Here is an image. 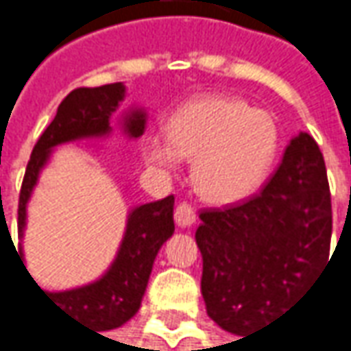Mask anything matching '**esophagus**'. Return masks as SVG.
<instances>
[{"mask_svg": "<svg viewBox=\"0 0 351 351\" xmlns=\"http://www.w3.org/2000/svg\"><path fill=\"white\" fill-rule=\"evenodd\" d=\"M175 221L180 227H190V225L196 223V212H194V208L190 204H186V202H180L175 210Z\"/></svg>", "mask_w": 351, "mask_h": 351, "instance_id": "1", "label": "esophagus"}]
</instances>
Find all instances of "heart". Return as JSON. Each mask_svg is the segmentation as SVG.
Returning <instances> with one entry per match:
<instances>
[{
  "label": "heart",
  "instance_id": "b5f03b06",
  "mask_svg": "<svg viewBox=\"0 0 351 351\" xmlns=\"http://www.w3.org/2000/svg\"><path fill=\"white\" fill-rule=\"evenodd\" d=\"M280 138L274 118L245 101L204 95L178 106L167 120V138L145 139V161L171 175L182 157H194L192 184L202 198L229 206L252 196L272 167Z\"/></svg>",
  "mask_w": 351,
  "mask_h": 351
}]
</instances>
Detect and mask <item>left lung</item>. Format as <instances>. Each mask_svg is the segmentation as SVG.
Instances as JSON below:
<instances>
[{"label":"left lung","mask_w":351,"mask_h":351,"mask_svg":"<svg viewBox=\"0 0 351 351\" xmlns=\"http://www.w3.org/2000/svg\"><path fill=\"white\" fill-rule=\"evenodd\" d=\"M199 219L196 243L210 319L237 336L278 319L330 254V188L317 141L301 132L260 194L204 210Z\"/></svg>","instance_id":"8db88e82"}]
</instances>
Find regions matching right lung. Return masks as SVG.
<instances>
[{"instance_id": "add662e5", "label": "right lung", "mask_w": 351, "mask_h": 351, "mask_svg": "<svg viewBox=\"0 0 351 351\" xmlns=\"http://www.w3.org/2000/svg\"><path fill=\"white\" fill-rule=\"evenodd\" d=\"M124 97H126L124 83H110L93 89L81 87L69 93L58 106L54 120L36 141L31 153V161L25 171L23 186L19 194L17 227L21 239L25 235V227H27V204L38 182V176L52 157V152L58 145L71 141L110 136L112 132L110 120L120 103L124 101ZM145 116L147 114L143 108L134 106L118 118V124L128 138L138 139L145 130ZM173 208H175V198L167 196L159 202L141 204L128 213L126 231L116 252V258L99 280L66 291H43L40 285L36 284L38 289L60 311L85 322L87 326H93L99 332L122 326L138 313L149 282L155 256L159 248L163 247L165 241L175 233ZM19 254H21L19 260L23 264L21 245H19L17 256Z\"/></svg>"}]
</instances>
